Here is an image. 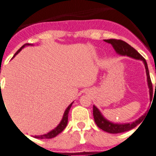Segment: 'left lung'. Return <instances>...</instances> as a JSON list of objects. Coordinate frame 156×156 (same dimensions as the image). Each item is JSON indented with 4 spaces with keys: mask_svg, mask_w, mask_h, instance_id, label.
<instances>
[{
    "mask_svg": "<svg viewBox=\"0 0 156 156\" xmlns=\"http://www.w3.org/2000/svg\"><path fill=\"white\" fill-rule=\"evenodd\" d=\"M104 41L111 44L114 49H115V51L117 52V53L122 55H128V56L132 57V58H136V59H141V60L143 61L144 64H145V69H146L147 80H148V84L150 92V99H152V94H153V88H152V81H151V78H150L149 72H148V65H147L146 60L145 59V58L142 55H140V53H138L133 47H131L129 44L124 42L122 40L111 38V39H104ZM93 114H94V121L97 124V125L101 129H102L103 131L111 134L121 133V132L128 131L129 130L132 129V128H135L137 125L142 122L145 117L146 116V114H144L143 116H141L139 119L132 123H128V124H114V123L110 122L108 120L105 119L103 117L102 114H101L99 110L96 108L95 106H94V108H93Z\"/></svg>",
    "mask_w": 156,
    "mask_h": 156,
    "instance_id": "8db88e82",
    "label": "left lung"
}]
</instances>
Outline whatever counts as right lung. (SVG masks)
I'll return each instance as SVG.
<instances>
[{
    "instance_id": "add662e5",
    "label": "right lung",
    "mask_w": 156,
    "mask_h": 156,
    "mask_svg": "<svg viewBox=\"0 0 156 156\" xmlns=\"http://www.w3.org/2000/svg\"><path fill=\"white\" fill-rule=\"evenodd\" d=\"M25 45H29V44H25V45H22V46H21V48H20L17 51L16 53L15 54V55H17V54H18V52H20V51H21V48H24ZM15 55H14V56H15ZM14 56H13V57H14ZM72 104H73V103H72ZM72 104H69V106L68 108H66V110L65 111V113H64L63 118H62V121H61V122L59 123V125H58V126H57L56 128H55V129L52 130V131H51L50 132H48V133L45 134V135H37V136H35V138H41V139H45H45H48V138H54V137H55L56 135H58L59 133H61V132H62V131H63L64 129H65L66 127L67 122H68V114H69V110H70L71 106H72Z\"/></svg>"
}]
</instances>
